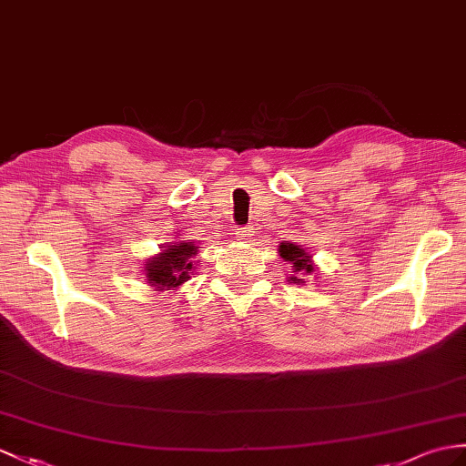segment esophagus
Returning a JSON list of instances; mask_svg holds the SVG:
<instances>
[{
	"label": "esophagus",
	"mask_w": 466,
	"mask_h": 466,
	"mask_svg": "<svg viewBox=\"0 0 466 466\" xmlns=\"http://www.w3.org/2000/svg\"><path fill=\"white\" fill-rule=\"evenodd\" d=\"M235 235H237V239L247 241L248 237L253 235V227H239V229H235Z\"/></svg>",
	"instance_id": "obj_1"
}]
</instances>
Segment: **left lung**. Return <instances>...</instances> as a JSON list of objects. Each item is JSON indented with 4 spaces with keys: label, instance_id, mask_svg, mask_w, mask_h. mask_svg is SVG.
Returning a JSON list of instances; mask_svg holds the SVG:
<instances>
[{
    "label": "left lung",
    "instance_id": "1",
    "mask_svg": "<svg viewBox=\"0 0 466 466\" xmlns=\"http://www.w3.org/2000/svg\"><path fill=\"white\" fill-rule=\"evenodd\" d=\"M279 253L292 267V277H289L292 282H304L302 277L314 270L312 257L306 253L300 245H294V243H289V241L280 243Z\"/></svg>",
    "mask_w": 466,
    "mask_h": 466
}]
</instances>
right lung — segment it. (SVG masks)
<instances>
[{"label":"right lung","instance_id":"add662e5","mask_svg":"<svg viewBox=\"0 0 466 466\" xmlns=\"http://www.w3.org/2000/svg\"><path fill=\"white\" fill-rule=\"evenodd\" d=\"M194 243L179 241L174 245L162 247V253L147 258L144 267L147 285L156 290H176L179 285L189 280L191 270H194V258L198 255Z\"/></svg>","mask_w":466,"mask_h":466}]
</instances>
